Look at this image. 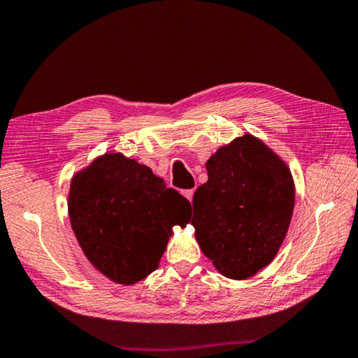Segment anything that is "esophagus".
Instances as JSON below:
<instances>
[{"label":"esophagus","instance_id":"34e87169","mask_svg":"<svg viewBox=\"0 0 358 358\" xmlns=\"http://www.w3.org/2000/svg\"><path fill=\"white\" fill-rule=\"evenodd\" d=\"M183 196L187 199V201H192V196H194V189H186V191H183Z\"/></svg>","mask_w":358,"mask_h":358}]
</instances>
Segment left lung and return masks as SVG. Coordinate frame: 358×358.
Returning a JSON list of instances; mask_svg holds the SVG:
<instances>
[{
	"mask_svg": "<svg viewBox=\"0 0 358 358\" xmlns=\"http://www.w3.org/2000/svg\"><path fill=\"white\" fill-rule=\"evenodd\" d=\"M208 181L192 199L196 238L221 275L246 280L275 259L295 202L289 167L251 134L207 161Z\"/></svg>",
	"mask_w": 358,
	"mask_h": 358,
	"instance_id": "left-lung-1",
	"label": "left lung"
}]
</instances>
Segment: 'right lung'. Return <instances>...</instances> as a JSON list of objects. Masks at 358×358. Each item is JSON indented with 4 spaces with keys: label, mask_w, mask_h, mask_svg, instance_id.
<instances>
[{
    "label": "right lung",
    "mask_w": 358,
    "mask_h": 358,
    "mask_svg": "<svg viewBox=\"0 0 358 358\" xmlns=\"http://www.w3.org/2000/svg\"><path fill=\"white\" fill-rule=\"evenodd\" d=\"M191 203L147 166L104 155L71 181V226L85 256L118 284H136L157 268L175 224L189 222Z\"/></svg>",
    "instance_id": "obj_1"
}]
</instances>
